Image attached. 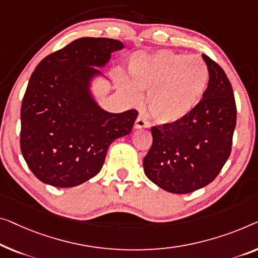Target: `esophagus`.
Listing matches in <instances>:
<instances>
[{"instance_id":"esophagus-1","label":"esophagus","mask_w":258,"mask_h":258,"mask_svg":"<svg viewBox=\"0 0 258 258\" xmlns=\"http://www.w3.org/2000/svg\"><path fill=\"white\" fill-rule=\"evenodd\" d=\"M148 121L146 120V119L142 117V116H139L137 118V120H136V124H134V128H137V130H139V128H146V127H148Z\"/></svg>"}]
</instances>
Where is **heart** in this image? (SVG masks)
<instances>
[{
  "label": "heart",
  "instance_id": "obj_1",
  "mask_svg": "<svg viewBox=\"0 0 258 258\" xmlns=\"http://www.w3.org/2000/svg\"><path fill=\"white\" fill-rule=\"evenodd\" d=\"M131 84L121 80L120 86L132 98L138 90H148L146 106L156 122L175 125L196 110L205 95L209 69L198 56L160 49L140 53L128 64Z\"/></svg>",
  "mask_w": 258,
  "mask_h": 258
}]
</instances>
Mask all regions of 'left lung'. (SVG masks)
<instances>
[{
    "label": "left lung",
    "instance_id": "left-lung-1",
    "mask_svg": "<svg viewBox=\"0 0 258 258\" xmlns=\"http://www.w3.org/2000/svg\"><path fill=\"white\" fill-rule=\"evenodd\" d=\"M209 84L199 105L175 125L153 126L152 147L144 171L154 184L171 194H189L217 177L228 160L236 125V105L222 69L203 54Z\"/></svg>",
    "mask_w": 258,
    "mask_h": 258
}]
</instances>
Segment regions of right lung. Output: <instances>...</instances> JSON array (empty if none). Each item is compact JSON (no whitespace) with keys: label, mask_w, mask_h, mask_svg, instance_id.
Here are the masks:
<instances>
[{"label":"right lung","mask_w":258,"mask_h":258,"mask_svg":"<svg viewBox=\"0 0 258 258\" xmlns=\"http://www.w3.org/2000/svg\"><path fill=\"white\" fill-rule=\"evenodd\" d=\"M124 48L109 38H79L40 61L21 109V151L31 171L48 185H80L101 171L110 145L130 134L136 110L111 113L98 105L91 82L104 78L111 53Z\"/></svg>","instance_id":"obj_1"}]
</instances>
